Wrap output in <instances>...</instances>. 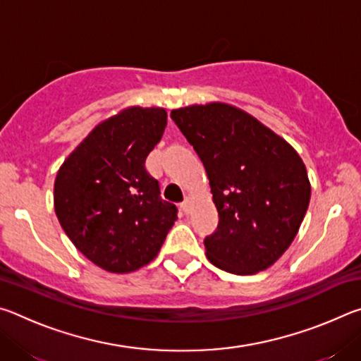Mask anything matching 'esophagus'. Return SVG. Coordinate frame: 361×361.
Returning <instances> with one entry per match:
<instances>
[{"mask_svg":"<svg viewBox=\"0 0 361 361\" xmlns=\"http://www.w3.org/2000/svg\"><path fill=\"white\" fill-rule=\"evenodd\" d=\"M191 204H192L191 195H186L185 200H183L181 205H180V207H181V210L185 212V213H189V212H191Z\"/></svg>","mask_w":361,"mask_h":361,"instance_id":"34e87169","label":"esophagus"}]
</instances>
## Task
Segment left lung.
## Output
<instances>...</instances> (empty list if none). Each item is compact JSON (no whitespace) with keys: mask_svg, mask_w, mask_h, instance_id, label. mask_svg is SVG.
<instances>
[{"mask_svg":"<svg viewBox=\"0 0 361 361\" xmlns=\"http://www.w3.org/2000/svg\"><path fill=\"white\" fill-rule=\"evenodd\" d=\"M210 180L219 223L205 237L212 264L237 276L272 266L291 245L310 200L307 170L293 146L226 103L173 109Z\"/></svg>","mask_w":361,"mask_h":361,"instance_id":"obj_1","label":"left lung"}]
</instances>
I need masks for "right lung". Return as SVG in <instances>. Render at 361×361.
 Here are the masks:
<instances>
[{
    "instance_id": "add662e5",
    "label": "right lung",
    "mask_w": 361,
    "mask_h": 361,
    "mask_svg": "<svg viewBox=\"0 0 361 361\" xmlns=\"http://www.w3.org/2000/svg\"><path fill=\"white\" fill-rule=\"evenodd\" d=\"M167 126L164 108L132 106L103 121L66 157L54 185L65 234L85 258L114 274L156 258L176 221L145 161Z\"/></svg>"
}]
</instances>
